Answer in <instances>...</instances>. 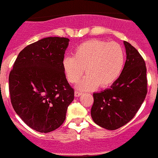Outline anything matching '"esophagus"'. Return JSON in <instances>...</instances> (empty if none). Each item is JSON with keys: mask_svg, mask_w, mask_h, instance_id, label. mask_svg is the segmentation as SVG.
<instances>
[{"mask_svg": "<svg viewBox=\"0 0 158 158\" xmlns=\"http://www.w3.org/2000/svg\"><path fill=\"white\" fill-rule=\"evenodd\" d=\"M81 94H82V92H80V91H75V97H79Z\"/></svg>", "mask_w": 158, "mask_h": 158, "instance_id": "esophagus-1", "label": "esophagus"}]
</instances>
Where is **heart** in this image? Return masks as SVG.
Instances as JSON below:
<instances>
[{
  "mask_svg": "<svg viewBox=\"0 0 158 158\" xmlns=\"http://www.w3.org/2000/svg\"><path fill=\"white\" fill-rule=\"evenodd\" d=\"M124 63L125 52L120 44L90 40L75 48L74 57H64L62 68L70 83L79 81L85 69L88 75L79 87L90 89L97 85L106 88L113 84L121 75Z\"/></svg>",
  "mask_w": 158,
  "mask_h": 158,
  "instance_id": "b5f03b06",
  "label": "heart"
}]
</instances>
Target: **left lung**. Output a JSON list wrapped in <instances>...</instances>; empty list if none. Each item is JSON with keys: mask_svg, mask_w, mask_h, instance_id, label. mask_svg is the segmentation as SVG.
Instances as JSON below:
<instances>
[{"mask_svg": "<svg viewBox=\"0 0 158 158\" xmlns=\"http://www.w3.org/2000/svg\"><path fill=\"white\" fill-rule=\"evenodd\" d=\"M127 61L121 75L109 89L93 93L91 115L107 130H116L136 114L148 92L145 61L130 43L124 41Z\"/></svg>", "mask_w": 158, "mask_h": 158, "instance_id": "1", "label": "left lung"}]
</instances>
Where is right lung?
<instances>
[{"label": "right lung", "instance_id": "add662e5", "mask_svg": "<svg viewBox=\"0 0 158 158\" xmlns=\"http://www.w3.org/2000/svg\"><path fill=\"white\" fill-rule=\"evenodd\" d=\"M70 40L47 37L22 50L9 75L10 101L33 130L48 133L66 119L75 90L66 80L62 60Z\"/></svg>", "mask_w": 158, "mask_h": 158}]
</instances>
